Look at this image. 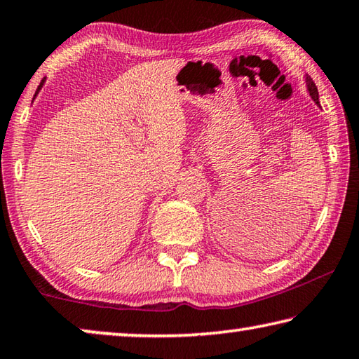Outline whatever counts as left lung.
Instances as JSON below:
<instances>
[{"mask_svg":"<svg viewBox=\"0 0 359 359\" xmlns=\"http://www.w3.org/2000/svg\"><path fill=\"white\" fill-rule=\"evenodd\" d=\"M306 87H307V92L311 95V98L315 101V104L320 106V100H318V90H317V85L313 83V81L311 79V76H306Z\"/></svg>","mask_w":359,"mask_h":359,"instance_id":"obj_1","label":"left lung"}]
</instances>
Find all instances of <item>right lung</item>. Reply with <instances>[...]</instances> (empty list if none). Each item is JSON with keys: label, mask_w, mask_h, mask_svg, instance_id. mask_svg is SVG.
I'll use <instances>...</instances> for the list:
<instances>
[{"label": "right lung", "mask_w": 359, "mask_h": 359, "mask_svg": "<svg viewBox=\"0 0 359 359\" xmlns=\"http://www.w3.org/2000/svg\"><path fill=\"white\" fill-rule=\"evenodd\" d=\"M44 82H46V81H42V82H41V85L38 87V92H39V90L42 88V85H44ZM38 92H36V95H38ZM36 95H34V96H36Z\"/></svg>", "instance_id": "add662e5"}]
</instances>
